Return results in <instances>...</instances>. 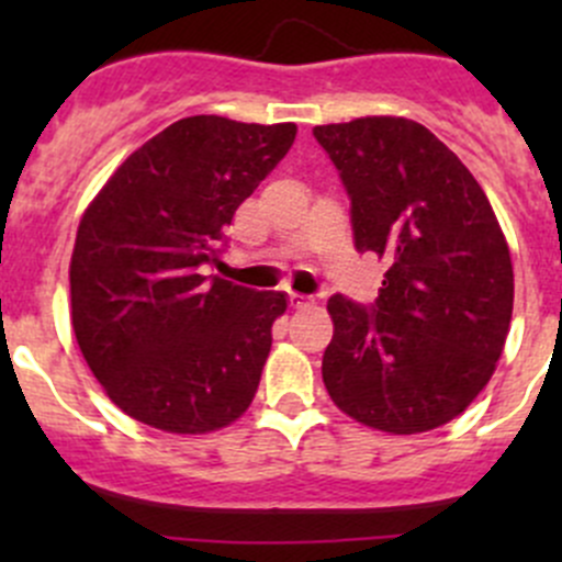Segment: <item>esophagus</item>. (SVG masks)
Masks as SVG:
<instances>
[{"instance_id":"1","label":"esophagus","mask_w":562,"mask_h":562,"mask_svg":"<svg viewBox=\"0 0 562 562\" xmlns=\"http://www.w3.org/2000/svg\"><path fill=\"white\" fill-rule=\"evenodd\" d=\"M288 304H291V310H307V307H313L315 299L304 296V293H288Z\"/></svg>"}]
</instances>
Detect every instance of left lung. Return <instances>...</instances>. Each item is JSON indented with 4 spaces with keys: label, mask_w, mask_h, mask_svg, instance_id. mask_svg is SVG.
I'll use <instances>...</instances> for the list:
<instances>
[{
    "label": "left lung",
    "mask_w": 562,
    "mask_h": 562,
    "mask_svg": "<svg viewBox=\"0 0 562 562\" xmlns=\"http://www.w3.org/2000/svg\"><path fill=\"white\" fill-rule=\"evenodd\" d=\"M313 135L348 190L356 249L389 266L370 307L328 299V396L381 432L443 427L490 383L506 345V236L473 173L424 124L364 116Z\"/></svg>",
    "instance_id": "1"
}]
</instances>
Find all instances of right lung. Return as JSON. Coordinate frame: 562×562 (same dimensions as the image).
Segmentation results:
<instances>
[{
  "label": "right lung",
  "mask_w": 562,
  "mask_h": 562,
  "mask_svg": "<svg viewBox=\"0 0 562 562\" xmlns=\"http://www.w3.org/2000/svg\"><path fill=\"white\" fill-rule=\"evenodd\" d=\"M296 124L187 116L105 181L78 225L72 331L89 370L135 422L203 435L241 416L285 293L249 291L220 263L225 228L274 171Z\"/></svg>",
  "instance_id": "obj_1"
}]
</instances>
